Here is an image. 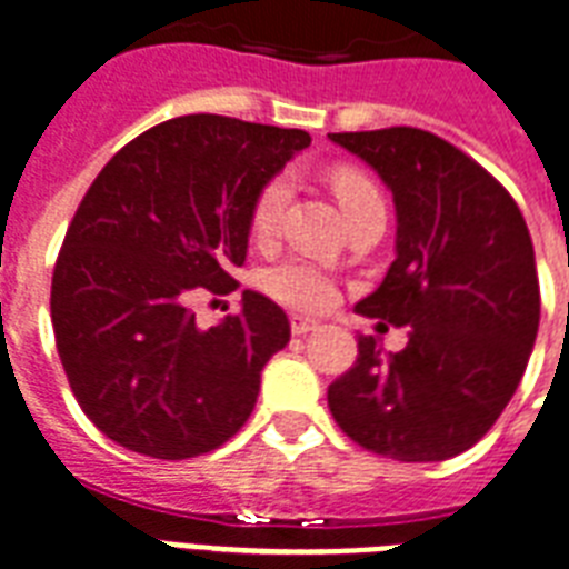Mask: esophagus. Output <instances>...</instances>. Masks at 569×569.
<instances>
[{
    "instance_id": "esophagus-1",
    "label": "esophagus",
    "mask_w": 569,
    "mask_h": 569,
    "mask_svg": "<svg viewBox=\"0 0 569 569\" xmlns=\"http://www.w3.org/2000/svg\"><path fill=\"white\" fill-rule=\"evenodd\" d=\"M289 328H292L295 337H303V333L319 331L322 322H319V319H310V316H292V319H289Z\"/></svg>"
}]
</instances>
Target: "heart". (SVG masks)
<instances>
[{"instance_id": "b5f03b06", "label": "heart", "mask_w": 569, "mask_h": 569, "mask_svg": "<svg viewBox=\"0 0 569 569\" xmlns=\"http://www.w3.org/2000/svg\"><path fill=\"white\" fill-rule=\"evenodd\" d=\"M331 188L346 214L355 206L367 202V199L379 197L376 184L358 169H333ZM289 190L292 188H289L286 176H274L259 188L253 206H250V232H253V238L266 241V238L274 236L280 220H283ZM259 283L274 301L286 303L292 310H325V307H331L333 295H337L333 277L316 262H310V259H283V262L266 268Z\"/></svg>"}]
</instances>
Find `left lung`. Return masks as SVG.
<instances>
[{"label":"left lung","mask_w":569,"mask_h":569,"mask_svg":"<svg viewBox=\"0 0 569 569\" xmlns=\"http://www.w3.org/2000/svg\"><path fill=\"white\" fill-rule=\"evenodd\" d=\"M393 193L397 259L355 310L409 325L406 349L358 337L328 388L352 441L400 462L468 450L519 388L540 325L535 244L513 197L466 151L420 128L331 133Z\"/></svg>","instance_id":"left-lung-1"}]
</instances>
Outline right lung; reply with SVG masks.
<instances>
[{
    "mask_svg": "<svg viewBox=\"0 0 569 569\" xmlns=\"http://www.w3.org/2000/svg\"><path fill=\"white\" fill-rule=\"evenodd\" d=\"M310 133L181 116L130 140L98 172L59 250L56 349L80 409L121 448L190 459L244 427L289 319L247 289L241 313L199 328L202 289H236L250 206Z\"/></svg>",
    "mask_w": 569,
    "mask_h": 569,
    "instance_id": "add662e5",
    "label": "right lung"
}]
</instances>
